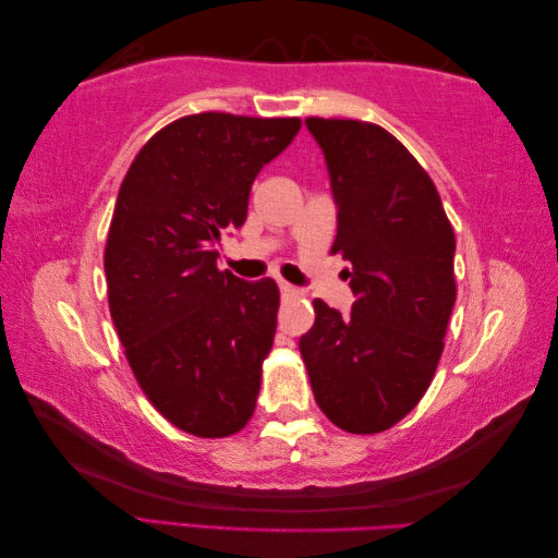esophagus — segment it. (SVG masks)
<instances>
[{
    "label": "esophagus",
    "instance_id": "esophagus-1",
    "mask_svg": "<svg viewBox=\"0 0 558 558\" xmlns=\"http://www.w3.org/2000/svg\"><path fill=\"white\" fill-rule=\"evenodd\" d=\"M279 291H281V295H299L301 293L299 289L291 287L289 281H279Z\"/></svg>",
    "mask_w": 558,
    "mask_h": 558
}]
</instances>
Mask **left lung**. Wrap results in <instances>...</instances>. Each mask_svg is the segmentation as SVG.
<instances>
[{
  "instance_id": "8db88e82",
  "label": "left lung",
  "mask_w": 558,
  "mask_h": 558,
  "mask_svg": "<svg viewBox=\"0 0 558 558\" xmlns=\"http://www.w3.org/2000/svg\"><path fill=\"white\" fill-rule=\"evenodd\" d=\"M337 204L339 253L356 301H313L299 342L317 407L349 434H380L434 380L454 305V233L434 180L380 124L308 118Z\"/></svg>"
}]
</instances>
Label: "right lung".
Segmentation results:
<instances>
[{"mask_svg": "<svg viewBox=\"0 0 558 558\" xmlns=\"http://www.w3.org/2000/svg\"><path fill=\"white\" fill-rule=\"evenodd\" d=\"M299 130V118H180L120 185L104 257L110 315L140 388L185 434L233 436L255 412L279 287L221 271L214 247L245 223L257 173Z\"/></svg>", "mask_w": 558, "mask_h": 558, "instance_id": "right-lung-1", "label": "right lung"}]
</instances>
